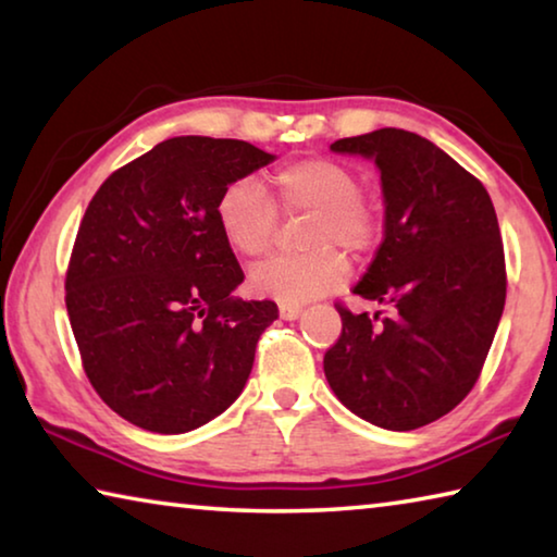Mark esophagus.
Returning <instances> with one entry per match:
<instances>
[{
  "mask_svg": "<svg viewBox=\"0 0 557 557\" xmlns=\"http://www.w3.org/2000/svg\"><path fill=\"white\" fill-rule=\"evenodd\" d=\"M277 309H280V317L285 319V322H292V319H297L301 314V307L299 305H289V301H282Z\"/></svg>",
  "mask_w": 557,
  "mask_h": 557,
  "instance_id": "obj_1",
  "label": "esophagus"
}]
</instances>
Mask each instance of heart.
I'll use <instances>...</instances> for the list:
<instances>
[{
    "label": "heart",
    "mask_w": 557,
    "mask_h": 557,
    "mask_svg": "<svg viewBox=\"0 0 557 557\" xmlns=\"http://www.w3.org/2000/svg\"><path fill=\"white\" fill-rule=\"evenodd\" d=\"M285 213H312L305 256H277L250 270V287L262 297L309 301L324 297L348 277V262L336 248L361 256L375 243L379 215L363 199L351 166L312 157L280 166L270 176ZM215 221L225 243L245 258L265 256L275 238L277 211L260 188L240 178L223 188L215 201Z\"/></svg>",
    "instance_id": "obj_1"
}]
</instances>
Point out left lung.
<instances>
[{"mask_svg":"<svg viewBox=\"0 0 557 557\" xmlns=\"http://www.w3.org/2000/svg\"><path fill=\"white\" fill-rule=\"evenodd\" d=\"M336 154L379 166L383 243L354 295L391 309L381 324L338 307L324 356L338 400L375 428L440 420L482 373L506 301L504 243L479 178L414 132L383 127L336 139Z\"/></svg>","mask_w":557,"mask_h":557,"instance_id":"obj_1","label":"left lung"}]
</instances>
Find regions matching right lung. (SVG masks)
<instances>
[{
  "label": "right lung",
  "instance_id": "obj_1",
  "mask_svg": "<svg viewBox=\"0 0 557 557\" xmlns=\"http://www.w3.org/2000/svg\"><path fill=\"white\" fill-rule=\"evenodd\" d=\"M275 162L243 139L172 137L106 178L65 275L92 388L132 425L182 435L243 393L270 299L243 301V270L215 221L223 188Z\"/></svg>",
  "mask_w": 557,
  "mask_h": 557
}]
</instances>
